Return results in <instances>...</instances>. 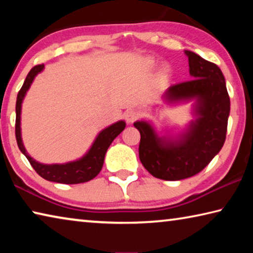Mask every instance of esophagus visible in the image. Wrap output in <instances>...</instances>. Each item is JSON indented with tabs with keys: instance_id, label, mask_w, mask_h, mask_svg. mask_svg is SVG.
I'll use <instances>...</instances> for the list:
<instances>
[{
	"instance_id": "1",
	"label": "esophagus",
	"mask_w": 253,
	"mask_h": 253,
	"mask_svg": "<svg viewBox=\"0 0 253 253\" xmlns=\"http://www.w3.org/2000/svg\"><path fill=\"white\" fill-rule=\"evenodd\" d=\"M137 118H138V113L135 110H129L125 113V119L128 124H132Z\"/></svg>"
}]
</instances>
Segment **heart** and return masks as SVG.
<instances>
[{"instance_id": "heart-1", "label": "heart", "mask_w": 253, "mask_h": 253, "mask_svg": "<svg viewBox=\"0 0 253 253\" xmlns=\"http://www.w3.org/2000/svg\"><path fill=\"white\" fill-rule=\"evenodd\" d=\"M145 65H146L147 67H153L154 66V61L152 59H148L145 61ZM169 75V67H164L161 71V76L163 77V78H165V77H168Z\"/></svg>"}]
</instances>
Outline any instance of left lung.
I'll return each mask as SVG.
<instances>
[{
  "label": "left lung",
  "instance_id": "obj_1",
  "mask_svg": "<svg viewBox=\"0 0 253 253\" xmlns=\"http://www.w3.org/2000/svg\"><path fill=\"white\" fill-rule=\"evenodd\" d=\"M185 53L193 79L170 85L164 98L169 101L196 98L199 119L178 142L158 138L147 123L134 124L140 134V162L154 177L165 181L200 173L221 151L228 129L230 97L221 69L199 54Z\"/></svg>",
  "mask_w": 253,
  "mask_h": 253
}]
</instances>
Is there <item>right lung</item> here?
<instances>
[{"mask_svg":"<svg viewBox=\"0 0 253 253\" xmlns=\"http://www.w3.org/2000/svg\"><path fill=\"white\" fill-rule=\"evenodd\" d=\"M44 68V65L34 66L27 76L24 80V84L21 87L20 91L16 97V105H15V137L16 143L20 151L22 152L25 157L28 158L34 170L43 177L46 181L62 183V184H79L90 181L95 178L101 170L102 164H104L105 154L107 149L113 143V140L125 129L126 124L125 122H118L114 125L109 126L108 128L102 130L95 140V143L85 155L79 161L67 163V164H54V165H44L41 163H38L30 157L25 148L23 146L22 138H21V128H20V114H21V104L25 96V92L31 85L32 81L38 74Z\"/></svg>","mask_w":253,"mask_h":253,"instance_id":"1","label":"right lung"}]
</instances>
